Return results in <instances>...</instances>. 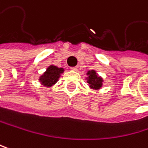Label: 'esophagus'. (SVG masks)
Instances as JSON below:
<instances>
[{
    "mask_svg": "<svg viewBox=\"0 0 148 148\" xmlns=\"http://www.w3.org/2000/svg\"><path fill=\"white\" fill-rule=\"evenodd\" d=\"M71 69H72L73 71H75V72H77V71H78V67H77V66H73V67H72Z\"/></svg>",
    "mask_w": 148,
    "mask_h": 148,
    "instance_id": "esophagus-1",
    "label": "esophagus"
}]
</instances>
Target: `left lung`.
<instances>
[{
  "instance_id": "1",
  "label": "left lung",
  "mask_w": 148,
  "mask_h": 148,
  "mask_svg": "<svg viewBox=\"0 0 148 148\" xmlns=\"http://www.w3.org/2000/svg\"><path fill=\"white\" fill-rule=\"evenodd\" d=\"M87 82L88 83V86L91 89L94 90H99L102 88L104 80L101 76H100L96 73L95 70H89L87 73L86 77Z\"/></svg>"
}]
</instances>
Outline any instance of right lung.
Returning <instances> with one entry per match:
<instances>
[{
	"instance_id": "right-lung-1",
	"label": "right lung",
	"mask_w": 148,
	"mask_h": 148,
	"mask_svg": "<svg viewBox=\"0 0 148 148\" xmlns=\"http://www.w3.org/2000/svg\"><path fill=\"white\" fill-rule=\"evenodd\" d=\"M64 71L65 70L63 67H58L54 65H50L39 77V82L42 86L46 88H50L59 81Z\"/></svg>"
}]
</instances>
